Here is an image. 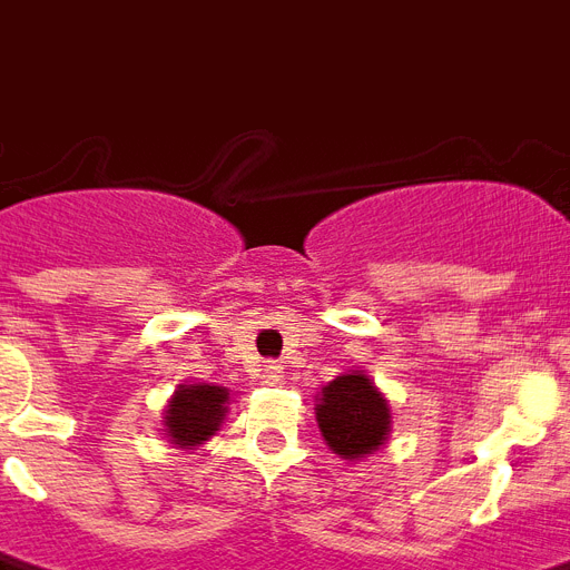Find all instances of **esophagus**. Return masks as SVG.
<instances>
[{
	"mask_svg": "<svg viewBox=\"0 0 570 570\" xmlns=\"http://www.w3.org/2000/svg\"><path fill=\"white\" fill-rule=\"evenodd\" d=\"M263 379H266V384H284V366L281 364H266V370H263Z\"/></svg>",
	"mask_w": 570,
	"mask_h": 570,
	"instance_id": "34e87169",
	"label": "esophagus"
}]
</instances>
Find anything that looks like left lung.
Wrapping results in <instances>:
<instances>
[{"instance_id":"1","label":"left lung","mask_w":570,"mask_h":570,"mask_svg":"<svg viewBox=\"0 0 570 570\" xmlns=\"http://www.w3.org/2000/svg\"><path fill=\"white\" fill-rule=\"evenodd\" d=\"M316 423L340 459L361 461L387 443L390 402L364 370H348L328 381L316 396Z\"/></svg>"}]
</instances>
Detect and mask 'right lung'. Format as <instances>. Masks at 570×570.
Segmentation results:
<instances>
[{"mask_svg":"<svg viewBox=\"0 0 570 570\" xmlns=\"http://www.w3.org/2000/svg\"><path fill=\"white\" fill-rule=\"evenodd\" d=\"M230 390L218 384H180L168 399L163 416V432L168 441L180 450H197L200 443L209 441L222 429L224 416L230 411Z\"/></svg>","mask_w":570,"mask_h":570,"instance_id":"right-lung-1","label":"right lung"}]
</instances>
